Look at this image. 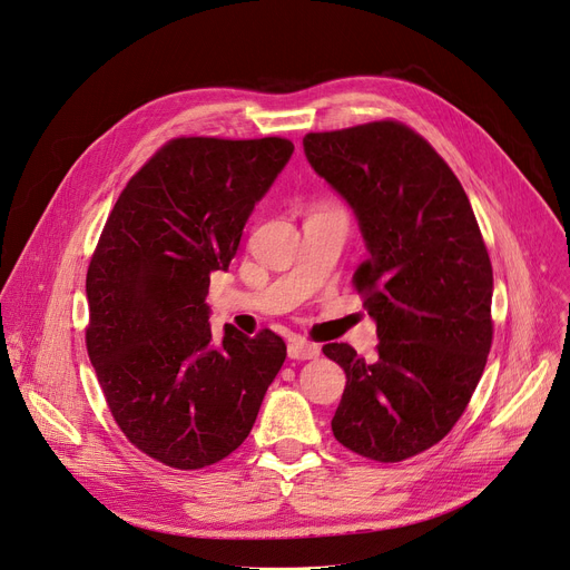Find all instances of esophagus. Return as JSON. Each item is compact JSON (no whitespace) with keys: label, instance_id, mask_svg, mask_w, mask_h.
<instances>
[{"label":"esophagus","instance_id":"1","mask_svg":"<svg viewBox=\"0 0 570 570\" xmlns=\"http://www.w3.org/2000/svg\"><path fill=\"white\" fill-rule=\"evenodd\" d=\"M321 354V346L314 342H307L303 337H293L288 342V358L295 361H307V358H316Z\"/></svg>","mask_w":570,"mask_h":570}]
</instances>
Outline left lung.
I'll return each mask as SVG.
<instances>
[{
    "instance_id": "8db88e82",
    "label": "left lung",
    "mask_w": 570,
    "mask_h": 570,
    "mask_svg": "<svg viewBox=\"0 0 570 570\" xmlns=\"http://www.w3.org/2000/svg\"><path fill=\"white\" fill-rule=\"evenodd\" d=\"M305 156L356 214L367 258L354 286L377 352L324 354L346 375L333 435L395 463L433 448L470 403L491 350L493 272L468 195L435 148L399 120L309 132Z\"/></svg>"
}]
</instances>
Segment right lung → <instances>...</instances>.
I'll return each mask as SVG.
<instances>
[{
	"label": "right lung",
	"instance_id": "1",
	"mask_svg": "<svg viewBox=\"0 0 570 570\" xmlns=\"http://www.w3.org/2000/svg\"><path fill=\"white\" fill-rule=\"evenodd\" d=\"M291 154L282 137L167 141L122 188L90 258L97 382L126 438L169 468L235 452L284 365L286 344L267 328L226 326L214 342L205 298Z\"/></svg>",
	"mask_w": 570,
	"mask_h": 570
}]
</instances>
